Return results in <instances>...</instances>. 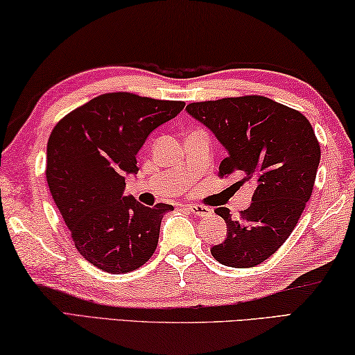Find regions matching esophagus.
Returning a JSON list of instances; mask_svg holds the SVG:
<instances>
[{
  "mask_svg": "<svg viewBox=\"0 0 355 355\" xmlns=\"http://www.w3.org/2000/svg\"><path fill=\"white\" fill-rule=\"evenodd\" d=\"M185 209H187L189 212H191V214L196 215V216H209V215H212V210H210L206 206H201V204H187V206H185Z\"/></svg>",
  "mask_w": 355,
  "mask_h": 355,
  "instance_id": "obj_1",
  "label": "esophagus"
}]
</instances>
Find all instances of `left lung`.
I'll list each match as a JSON object with an SVG mask.
<instances>
[{
    "label": "left lung",
    "mask_w": 355,
    "mask_h": 355,
    "mask_svg": "<svg viewBox=\"0 0 355 355\" xmlns=\"http://www.w3.org/2000/svg\"><path fill=\"white\" fill-rule=\"evenodd\" d=\"M189 114L207 126L226 148L220 176L240 173L239 184L254 187L251 206L226 221L227 235L210 252L220 263L251 268L272 256L293 229L312 196L321 149L301 112L259 95L191 103Z\"/></svg>",
    "instance_id": "left-lung-1"
}]
</instances>
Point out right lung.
<instances>
[{"mask_svg":"<svg viewBox=\"0 0 355 355\" xmlns=\"http://www.w3.org/2000/svg\"><path fill=\"white\" fill-rule=\"evenodd\" d=\"M128 92L104 93L55 124L46 148V181L74 246L105 272L145 265L157 248L170 204L145 207L123 196L124 174H135L148 135L184 109Z\"/></svg>","mask_w":355,"mask_h":355,"instance_id":"right-lung-1","label":"right lung"}]
</instances>
